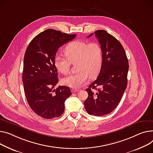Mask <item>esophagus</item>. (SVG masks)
Instances as JSON below:
<instances>
[{
    "label": "esophagus",
    "mask_w": 153,
    "mask_h": 153,
    "mask_svg": "<svg viewBox=\"0 0 153 153\" xmlns=\"http://www.w3.org/2000/svg\"><path fill=\"white\" fill-rule=\"evenodd\" d=\"M79 91V89H77V88H73L72 90H71V91L72 92H76V91Z\"/></svg>",
    "instance_id": "esophagus-1"
}]
</instances>
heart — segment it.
I'll list each match as a JSON object with an SVG mask.
<instances>
[{
	"instance_id": "obj_1",
	"label": "heart",
	"mask_w": 153,
	"mask_h": 153,
	"mask_svg": "<svg viewBox=\"0 0 153 153\" xmlns=\"http://www.w3.org/2000/svg\"><path fill=\"white\" fill-rule=\"evenodd\" d=\"M66 56L56 55L55 56V66L59 73L68 74L71 64L76 65L79 71L62 80L63 84L73 88H78L86 84L88 75L95 77L100 72L103 63V48L97 42H87L76 40L68 44L64 49Z\"/></svg>"
}]
</instances>
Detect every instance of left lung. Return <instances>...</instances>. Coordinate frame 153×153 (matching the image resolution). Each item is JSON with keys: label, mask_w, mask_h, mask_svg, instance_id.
I'll return each mask as SVG.
<instances>
[{"label": "left lung", "mask_w": 153, "mask_h": 153, "mask_svg": "<svg viewBox=\"0 0 153 153\" xmlns=\"http://www.w3.org/2000/svg\"><path fill=\"white\" fill-rule=\"evenodd\" d=\"M94 34L103 48V63L98 77L86 89L88 96L84 106L90 115L102 116L120 103L127 88L129 66L125 50L117 39L105 30Z\"/></svg>", "instance_id": "1"}]
</instances>
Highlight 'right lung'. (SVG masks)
Returning <instances> with one entry per match:
<instances>
[{
    "label": "right lung",
    "instance_id": "1",
    "mask_svg": "<svg viewBox=\"0 0 153 153\" xmlns=\"http://www.w3.org/2000/svg\"><path fill=\"white\" fill-rule=\"evenodd\" d=\"M76 34L48 29L37 35L26 48L23 61V84L27 103L38 116L45 119L58 117L65 111V101L70 88L59 86L54 59L58 48L74 39Z\"/></svg>",
    "mask_w": 153,
    "mask_h": 153
}]
</instances>
